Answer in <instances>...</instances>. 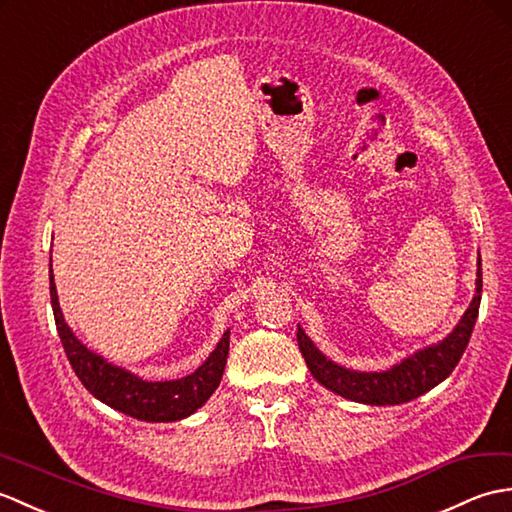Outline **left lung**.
Returning a JSON list of instances; mask_svg holds the SVG:
<instances>
[{
	"instance_id": "1",
	"label": "left lung",
	"mask_w": 512,
	"mask_h": 512,
	"mask_svg": "<svg viewBox=\"0 0 512 512\" xmlns=\"http://www.w3.org/2000/svg\"><path fill=\"white\" fill-rule=\"evenodd\" d=\"M482 300V260L478 258V280H475V295L464 311L460 322L453 326V331L440 339L438 344H431L416 350L414 355H407L399 363H394L388 370L363 372L344 368L328 359L317 348L311 337L298 326V346L302 357L309 366L313 379L324 385L333 394L344 396L348 401L366 403V405H401L423 396L438 383L445 381L453 368L458 366L464 348H467L475 320H478Z\"/></svg>"
}]
</instances>
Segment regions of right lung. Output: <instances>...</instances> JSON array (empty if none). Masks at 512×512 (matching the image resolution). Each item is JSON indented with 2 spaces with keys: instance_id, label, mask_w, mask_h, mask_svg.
Wrapping results in <instances>:
<instances>
[{
  "instance_id": "right-lung-1",
  "label": "right lung",
  "mask_w": 512,
  "mask_h": 512,
  "mask_svg": "<svg viewBox=\"0 0 512 512\" xmlns=\"http://www.w3.org/2000/svg\"><path fill=\"white\" fill-rule=\"evenodd\" d=\"M50 298L56 331H59L65 355L70 359L76 377L81 379L89 394H94L100 403L109 405L111 410L146 420V423H173V420L195 414L219 388L227 363V352H230V328L223 333L217 348L210 352V357L195 372L173 381H146L135 372L120 368L98 355V352L89 350L67 326L59 306V295H56L52 256Z\"/></svg>"
}]
</instances>
